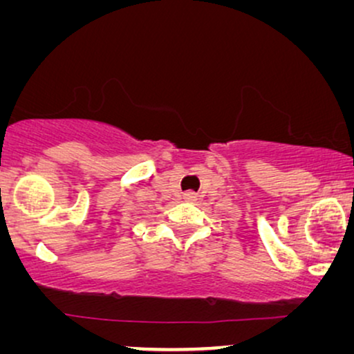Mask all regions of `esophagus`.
Instances as JSON below:
<instances>
[{
    "mask_svg": "<svg viewBox=\"0 0 354 354\" xmlns=\"http://www.w3.org/2000/svg\"><path fill=\"white\" fill-rule=\"evenodd\" d=\"M184 198H185V200H189V202H192V200H195L197 197H195L194 192H185V194H184Z\"/></svg>",
    "mask_w": 354,
    "mask_h": 354,
    "instance_id": "34e87169",
    "label": "esophagus"
}]
</instances>
